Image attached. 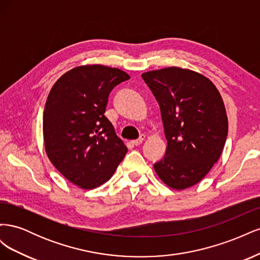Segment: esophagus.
Segmentation results:
<instances>
[{
	"instance_id": "1",
	"label": "esophagus",
	"mask_w": 260,
	"mask_h": 260,
	"mask_svg": "<svg viewBox=\"0 0 260 260\" xmlns=\"http://www.w3.org/2000/svg\"><path fill=\"white\" fill-rule=\"evenodd\" d=\"M144 139H145V136L144 135H142L141 136L138 140H135V141H132V144L133 145H136V146H138V145H141L142 144V142L144 141Z\"/></svg>"
}]
</instances>
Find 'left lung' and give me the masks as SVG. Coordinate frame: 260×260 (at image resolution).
Listing matches in <instances>:
<instances>
[{"label":"left lung","instance_id":"8db88e82","mask_svg":"<svg viewBox=\"0 0 260 260\" xmlns=\"http://www.w3.org/2000/svg\"><path fill=\"white\" fill-rule=\"evenodd\" d=\"M160 108L167 149L154 169L164 183L183 190L199 183L219 159L228 136L221 95L208 78L168 67L142 75Z\"/></svg>","mask_w":260,"mask_h":260}]
</instances>
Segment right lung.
I'll list each match as a JSON object with an SVG mask.
<instances>
[{
	"instance_id": "1",
	"label": "right lung",
	"mask_w": 260,
	"mask_h": 260,
	"mask_svg": "<svg viewBox=\"0 0 260 260\" xmlns=\"http://www.w3.org/2000/svg\"><path fill=\"white\" fill-rule=\"evenodd\" d=\"M129 79L118 68L79 66L62 75L49 93L45 152L62 176L84 190L111 179L128 151L104 114L109 93Z\"/></svg>"
}]
</instances>
